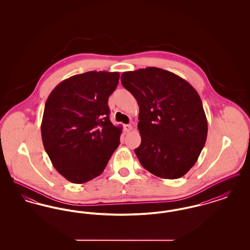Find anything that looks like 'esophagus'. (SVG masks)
<instances>
[{"label": "esophagus", "instance_id": "esophagus-1", "mask_svg": "<svg viewBox=\"0 0 250 250\" xmlns=\"http://www.w3.org/2000/svg\"><path fill=\"white\" fill-rule=\"evenodd\" d=\"M124 130L125 132H130L132 130V125H124Z\"/></svg>", "mask_w": 250, "mask_h": 250}]
</instances>
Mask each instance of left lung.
Masks as SVG:
<instances>
[{"mask_svg":"<svg viewBox=\"0 0 250 250\" xmlns=\"http://www.w3.org/2000/svg\"><path fill=\"white\" fill-rule=\"evenodd\" d=\"M123 86L136 98L140 163L155 176L177 179L197 162L207 138L202 99L191 84L157 67L124 72Z\"/></svg>","mask_w":250,"mask_h":250,"instance_id":"obj_1","label":"left lung"}]
</instances>
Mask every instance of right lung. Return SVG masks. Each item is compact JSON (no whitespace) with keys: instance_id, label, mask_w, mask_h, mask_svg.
Wrapping results in <instances>:
<instances>
[{"instance_id":"1","label":"right lung","mask_w":250,"mask_h":250,"mask_svg":"<svg viewBox=\"0 0 250 250\" xmlns=\"http://www.w3.org/2000/svg\"><path fill=\"white\" fill-rule=\"evenodd\" d=\"M118 72L89 71L58 84L46 101L41 135L53 167L73 184L100 175L119 146L122 126L109 121L107 99Z\"/></svg>"}]
</instances>
